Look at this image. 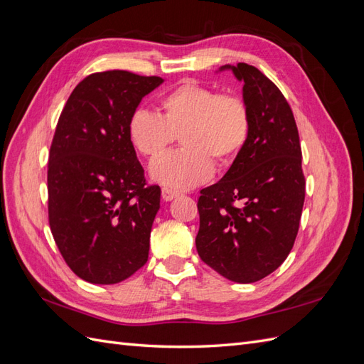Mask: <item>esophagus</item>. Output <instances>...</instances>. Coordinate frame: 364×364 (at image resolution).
Listing matches in <instances>:
<instances>
[{
    "instance_id": "obj_1",
    "label": "esophagus",
    "mask_w": 364,
    "mask_h": 364,
    "mask_svg": "<svg viewBox=\"0 0 364 364\" xmlns=\"http://www.w3.org/2000/svg\"><path fill=\"white\" fill-rule=\"evenodd\" d=\"M178 196H179L178 191L170 190V188H162V199H164L165 202H170V200L174 199V197H178Z\"/></svg>"
}]
</instances>
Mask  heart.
<instances>
[{"label":"heart","instance_id":"obj_1","mask_svg":"<svg viewBox=\"0 0 364 364\" xmlns=\"http://www.w3.org/2000/svg\"><path fill=\"white\" fill-rule=\"evenodd\" d=\"M161 117L136 109L127 123L129 139L142 156H161L176 135L183 149L168 153L150 167L151 179L173 190H188L209 181L214 163L232 164L247 144L250 115L245 102L220 95L211 87L183 82L165 94Z\"/></svg>","mask_w":364,"mask_h":364}]
</instances>
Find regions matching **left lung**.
<instances>
[{
	"mask_svg": "<svg viewBox=\"0 0 364 364\" xmlns=\"http://www.w3.org/2000/svg\"><path fill=\"white\" fill-rule=\"evenodd\" d=\"M218 71H232L243 83L250 135L223 178L200 191L196 247L226 279L250 284L277 270L294 245L305 199L302 151L277 85L247 63Z\"/></svg>",
	"mask_w": 364,
	"mask_h": 364,
	"instance_id": "8db88e82",
	"label": "left lung"
}]
</instances>
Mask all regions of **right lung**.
Here are the masks:
<instances>
[{
    "label": "right lung",
    "instance_id": "add662e5",
    "mask_svg": "<svg viewBox=\"0 0 364 364\" xmlns=\"http://www.w3.org/2000/svg\"><path fill=\"white\" fill-rule=\"evenodd\" d=\"M162 83L156 75L95 73L60 114L48 159V218L63 259L83 281L117 284L149 259L161 188H146L127 123Z\"/></svg>",
    "mask_w": 364,
    "mask_h": 364
}]
</instances>
